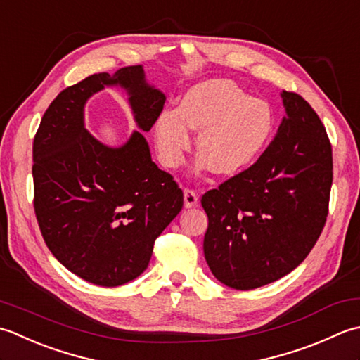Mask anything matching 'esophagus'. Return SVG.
Wrapping results in <instances>:
<instances>
[{
	"label": "esophagus",
	"instance_id": "esophagus-1",
	"mask_svg": "<svg viewBox=\"0 0 360 360\" xmlns=\"http://www.w3.org/2000/svg\"><path fill=\"white\" fill-rule=\"evenodd\" d=\"M183 197H185V207L186 208H193V207H195L197 202H199V195H197L194 189L186 188L185 191H183Z\"/></svg>",
	"mask_w": 360,
	"mask_h": 360
}]
</instances>
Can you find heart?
<instances>
[{"mask_svg":"<svg viewBox=\"0 0 360 360\" xmlns=\"http://www.w3.org/2000/svg\"><path fill=\"white\" fill-rule=\"evenodd\" d=\"M274 127L272 107L266 101L252 98L231 80L211 79L191 86L179 108L158 115L153 139L161 161L177 167L193 144L191 130H199V166L231 175L259 155Z\"/></svg>","mask_w":360,"mask_h":360,"instance_id":"1","label":"heart"}]
</instances>
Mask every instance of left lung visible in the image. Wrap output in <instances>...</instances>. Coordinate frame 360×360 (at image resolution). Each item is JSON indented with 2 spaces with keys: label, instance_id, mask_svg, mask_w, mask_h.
Here are the masks:
<instances>
[{
  "label": "left lung",
  "instance_id": "left-lung-1",
  "mask_svg": "<svg viewBox=\"0 0 360 360\" xmlns=\"http://www.w3.org/2000/svg\"><path fill=\"white\" fill-rule=\"evenodd\" d=\"M285 116L255 165L202 195L203 253L219 281L250 290L298 267L323 230L333 150L317 113L283 91Z\"/></svg>",
  "mask_w": 360,
  "mask_h": 360
}]
</instances>
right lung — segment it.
Here are the masks:
<instances>
[{
	"label": "right lung",
	"instance_id": "right-lung-1",
	"mask_svg": "<svg viewBox=\"0 0 360 360\" xmlns=\"http://www.w3.org/2000/svg\"><path fill=\"white\" fill-rule=\"evenodd\" d=\"M115 85L127 91L138 129L149 131L166 96L135 65L58 93L32 146L34 210L43 239L70 272L104 288L148 269L155 239L183 207L181 189L153 163L141 131L108 148L85 129L86 101Z\"/></svg>",
	"mask_w": 360,
	"mask_h": 360
}]
</instances>
